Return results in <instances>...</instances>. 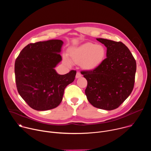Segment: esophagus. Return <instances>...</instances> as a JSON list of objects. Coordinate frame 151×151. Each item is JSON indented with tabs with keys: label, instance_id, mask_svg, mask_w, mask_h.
I'll list each match as a JSON object with an SVG mask.
<instances>
[{
	"label": "esophagus",
	"instance_id": "esophagus-1",
	"mask_svg": "<svg viewBox=\"0 0 151 151\" xmlns=\"http://www.w3.org/2000/svg\"><path fill=\"white\" fill-rule=\"evenodd\" d=\"M81 76H82V75H81V73L79 72H78L76 73V78H81Z\"/></svg>",
	"mask_w": 151,
	"mask_h": 151
}]
</instances>
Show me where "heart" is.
<instances>
[{
	"label": "heart",
	"mask_w": 151,
	"mask_h": 151,
	"mask_svg": "<svg viewBox=\"0 0 151 151\" xmlns=\"http://www.w3.org/2000/svg\"><path fill=\"white\" fill-rule=\"evenodd\" d=\"M106 55V50L103 45L93 43H86L72 48L69 53L72 63L81 64L82 68L87 70H92L99 67L104 61ZM70 61L66 57H64V62L67 65H70Z\"/></svg>",
	"instance_id": "b5f03b06"
}]
</instances>
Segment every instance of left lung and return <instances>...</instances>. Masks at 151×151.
I'll use <instances>...</instances> for the list:
<instances>
[{"instance_id":"1","label":"left lung","mask_w":151,"mask_h":151,"mask_svg":"<svg viewBox=\"0 0 151 151\" xmlns=\"http://www.w3.org/2000/svg\"><path fill=\"white\" fill-rule=\"evenodd\" d=\"M96 39L107 48V57L95 69L82 72L88 82L85 93L93 106L111 111L118 108L132 93L136 62L122 42Z\"/></svg>"}]
</instances>
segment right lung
I'll list each match as a JSON object with an SVG mask.
<instances>
[{
	"label": "right lung",
	"mask_w": 151,
	"mask_h": 151,
	"mask_svg": "<svg viewBox=\"0 0 151 151\" xmlns=\"http://www.w3.org/2000/svg\"><path fill=\"white\" fill-rule=\"evenodd\" d=\"M63 42L52 39L30 44L15 62V82L20 96L32 109L47 111L57 107L64 91L73 82L76 72L58 74L54 68L61 60Z\"/></svg>",
	"instance_id": "right-lung-1"
}]
</instances>
